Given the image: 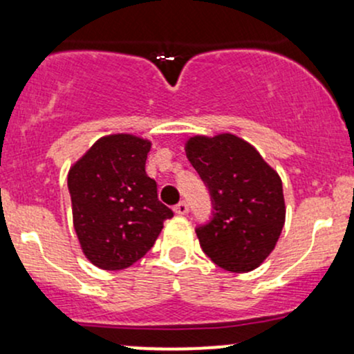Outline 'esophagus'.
<instances>
[{
  "label": "esophagus",
  "mask_w": 354,
  "mask_h": 354,
  "mask_svg": "<svg viewBox=\"0 0 354 354\" xmlns=\"http://www.w3.org/2000/svg\"><path fill=\"white\" fill-rule=\"evenodd\" d=\"M188 203H186V201H181V203H178V205L176 206H174V213H176V214H181V216H183V214H186V213H188Z\"/></svg>",
  "instance_id": "esophagus-1"
}]
</instances>
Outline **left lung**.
I'll list each match as a JSON object with an SVG mask.
<instances>
[{"label": "left lung", "mask_w": 354, "mask_h": 354, "mask_svg": "<svg viewBox=\"0 0 354 354\" xmlns=\"http://www.w3.org/2000/svg\"><path fill=\"white\" fill-rule=\"evenodd\" d=\"M186 156L213 201L211 221L196 228L203 251L231 273L256 270L274 250L286 218L279 174L231 133L189 138Z\"/></svg>", "instance_id": "8db88e82"}]
</instances>
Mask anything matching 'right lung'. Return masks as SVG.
Wrapping results in <instances>:
<instances>
[{
    "mask_svg": "<svg viewBox=\"0 0 354 354\" xmlns=\"http://www.w3.org/2000/svg\"><path fill=\"white\" fill-rule=\"evenodd\" d=\"M149 149L151 141L128 133L103 136L68 173L76 236L101 270H124L143 258L173 216L146 174Z\"/></svg>",
    "mask_w": 354,
    "mask_h": 354,
    "instance_id": "1",
    "label": "right lung"
}]
</instances>
